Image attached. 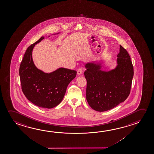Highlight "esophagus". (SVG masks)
I'll return each mask as SVG.
<instances>
[{
    "mask_svg": "<svg viewBox=\"0 0 154 154\" xmlns=\"http://www.w3.org/2000/svg\"><path fill=\"white\" fill-rule=\"evenodd\" d=\"M77 75H81L83 73V70H82V69L81 68H79L77 69Z\"/></svg>",
    "mask_w": 154,
    "mask_h": 154,
    "instance_id": "esophagus-1",
    "label": "esophagus"
}]
</instances>
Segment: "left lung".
<instances>
[{
	"mask_svg": "<svg viewBox=\"0 0 154 154\" xmlns=\"http://www.w3.org/2000/svg\"><path fill=\"white\" fill-rule=\"evenodd\" d=\"M117 57L116 68L108 72L101 71V66L94 63L85 65L86 100L96 111L103 112L113 109L125 101L131 92L134 76L131 57L121 45Z\"/></svg>",
	"mask_w": 154,
	"mask_h": 154,
	"instance_id": "left-lung-1",
	"label": "left lung"
}]
</instances>
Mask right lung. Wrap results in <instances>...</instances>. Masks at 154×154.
Masks as SVG:
<instances>
[{"mask_svg": "<svg viewBox=\"0 0 154 154\" xmlns=\"http://www.w3.org/2000/svg\"><path fill=\"white\" fill-rule=\"evenodd\" d=\"M41 38L28 47L19 68L21 89L28 100L36 106L51 109L61 103L71 81L77 71L61 68L50 73L38 69L33 63L32 53Z\"/></svg>", "mask_w": 154, "mask_h": 154, "instance_id": "obj_1", "label": "right lung"}]
</instances>
